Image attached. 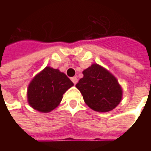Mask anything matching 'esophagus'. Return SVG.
Returning a JSON list of instances; mask_svg holds the SVG:
<instances>
[{
    "instance_id": "obj_1",
    "label": "esophagus",
    "mask_w": 151,
    "mask_h": 151,
    "mask_svg": "<svg viewBox=\"0 0 151 151\" xmlns=\"http://www.w3.org/2000/svg\"><path fill=\"white\" fill-rule=\"evenodd\" d=\"M71 80L73 82V84H77L78 83V78L77 77H73V78H71Z\"/></svg>"
}]
</instances>
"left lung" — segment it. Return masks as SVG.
<instances>
[{
	"label": "left lung",
	"mask_w": 151,
	"mask_h": 151,
	"mask_svg": "<svg viewBox=\"0 0 151 151\" xmlns=\"http://www.w3.org/2000/svg\"><path fill=\"white\" fill-rule=\"evenodd\" d=\"M83 78L76 87L86 104L92 110L107 112L116 108L122 99L123 90L115 76L96 63L82 71Z\"/></svg>",
	"instance_id": "8db88e82"
}]
</instances>
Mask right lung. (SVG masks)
Returning a JSON list of instances; mask_svg holds the SVG:
<instances>
[{
    "instance_id": "obj_1",
    "label": "right lung",
    "mask_w": 151,
    "mask_h": 151,
    "mask_svg": "<svg viewBox=\"0 0 151 151\" xmlns=\"http://www.w3.org/2000/svg\"><path fill=\"white\" fill-rule=\"evenodd\" d=\"M73 86L72 81L64 73L47 66L28 85V104L36 111L50 112L58 107L63 95Z\"/></svg>"
}]
</instances>
